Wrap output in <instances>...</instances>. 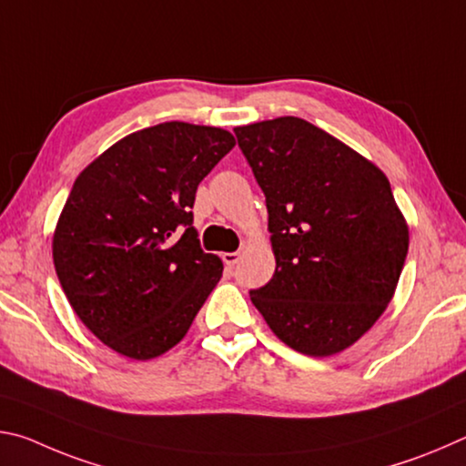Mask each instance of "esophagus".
<instances>
[{
	"instance_id": "esophagus-1",
	"label": "esophagus",
	"mask_w": 466,
	"mask_h": 466,
	"mask_svg": "<svg viewBox=\"0 0 466 466\" xmlns=\"http://www.w3.org/2000/svg\"><path fill=\"white\" fill-rule=\"evenodd\" d=\"M224 263L228 265V267H234L236 263L240 261V252H224Z\"/></svg>"
}]
</instances>
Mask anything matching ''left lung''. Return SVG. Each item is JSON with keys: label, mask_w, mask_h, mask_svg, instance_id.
<instances>
[{"label": "left lung", "mask_w": 466, "mask_h": 466, "mask_svg": "<svg viewBox=\"0 0 466 466\" xmlns=\"http://www.w3.org/2000/svg\"><path fill=\"white\" fill-rule=\"evenodd\" d=\"M263 188L275 273L250 299L304 356L347 350L394 296L409 226L384 172L298 116L234 129Z\"/></svg>", "instance_id": "1"}]
</instances>
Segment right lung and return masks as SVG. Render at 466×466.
Wrapping results in <instances>:
<instances>
[{"mask_svg": "<svg viewBox=\"0 0 466 466\" xmlns=\"http://www.w3.org/2000/svg\"><path fill=\"white\" fill-rule=\"evenodd\" d=\"M236 146L230 131L168 121L123 137L76 178L53 234V263L86 327L110 350H172L222 278L193 228L201 180Z\"/></svg>", "mask_w": 466, "mask_h": 466, "instance_id": "right-lung-1", "label": "right lung"}]
</instances>
